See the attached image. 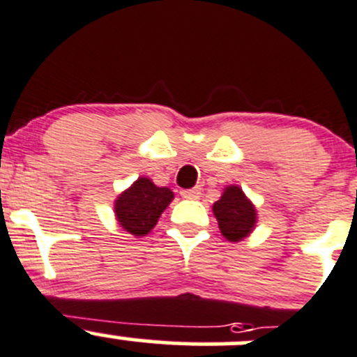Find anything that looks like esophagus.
Listing matches in <instances>:
<instances>
[{
    "mask_svg": "<svg viewBox=\"0 0 357 357\" xmlns=\"http://www.w3.org/2000/svg\"><path fill=\"white\" fill-rule=\"evenodd\" d=\"M183 199L188 200H197L200 197V188H190V190H183L181 192Z\"/></svg>",
    "mask_w": 357,
    "mask_h": 357,
    "instance_id": "1",
    "label": "esophagus"
}]
</instances>
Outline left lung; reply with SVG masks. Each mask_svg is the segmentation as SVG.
I'll list each match as a JSON object with an SVG mask.
<instances>
[{
  "instance_id": "obj_1",
  "label": "left lung",
  "mask_w": 357,
  "mask_h": 357,
  "mask_svg": "<svg viewBox=\"0 0 357 357\" xmlns=\"http://www.w3.org/2000/svg\"><path fill=\"white\" fill-rule=\"evenodd\" d=\"M220 230L230 242H238L251 234L256 225V209L238 186H227L213 206Z\"/></svg>"
}]
</instances>
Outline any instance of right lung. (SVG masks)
Here are the masks:
<instances>
[{
    "instance_id": "add662e5",
    "label": "right lung",
    "mask_w": 357,
    "mask_h": 357,
    "mask_svg": "<svg viewBox=\"0 0 357 357\" xmlns=\"http://www.w3.org/2000/svg\"><path fill=\"white\" fill-rule=\"evenodd\" d=\"M172 199L174 193L169 188L157 186L150 178H139L115 200V216L123 230L144 237L153 230Z\"/></svg>"
}]
</instances>
